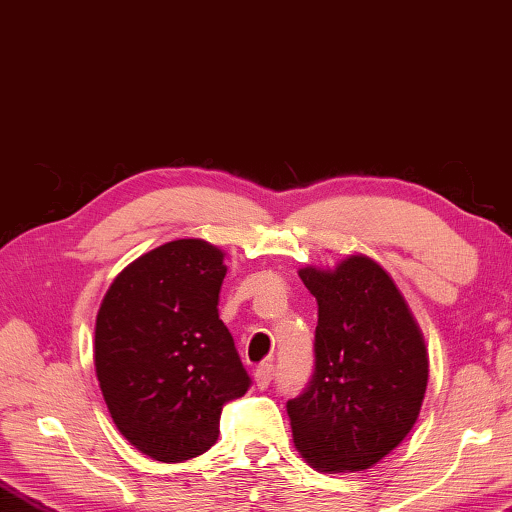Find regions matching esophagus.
I'll return each instance as SVG.
<instances>
[{
	"mask_svg": "<svg viewBox=\"0 0 512 512\" xmlns=\"http://www.w3.org/2000/svg\"><path fill=\"white\" fill-rule=\"evenodd\" d=\"M271 378H274V364H271V362L258 364L256 371H254L256 387H258V389H267L269 384H271Z\"/></svg>",
	"mask_w": 512,
	"mask_h": 512,
	"instance_id": "obj_1",
	"label": "esophagus"
}]
</instances>
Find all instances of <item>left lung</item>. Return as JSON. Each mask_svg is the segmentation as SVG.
I'll return each instance as SVG.
<instances>
[{"instance_id":"left-lung-1","label":"left lung","mask_w":512,"mask_h":512,"mask_svg":"<svg viewBox=\"0 0 512 512\" xmlns=\"http://www.w3.org/2000/svg\"><path fill=\"white\" fill-rule=\"evenodd\" d=\"M318 302L314 375L287 402L298 453L320 473L367 471L420 415L429 380L422 331L391 276L356 254L302 267Z\"/></svg>"}]
</instances>
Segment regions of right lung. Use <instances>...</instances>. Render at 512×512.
<instances>
[{
    "instance_id": "1",
    "label": "right lung",
    "mask_w": 512,
    "mask_h": 512,
    "mask_svg": "<svg viewBox=\"0 0 512 512\" xmlns=\"http://www.w3.org/2000/svg\"><path fill=\"white\" fill-rule=\"evenodd\" d=\"M221 249L179 238L112 280L95 327V369L121 435L156 462H185L218 440L249 375L218 318Z\"/></svg>"
}]
</instances>
